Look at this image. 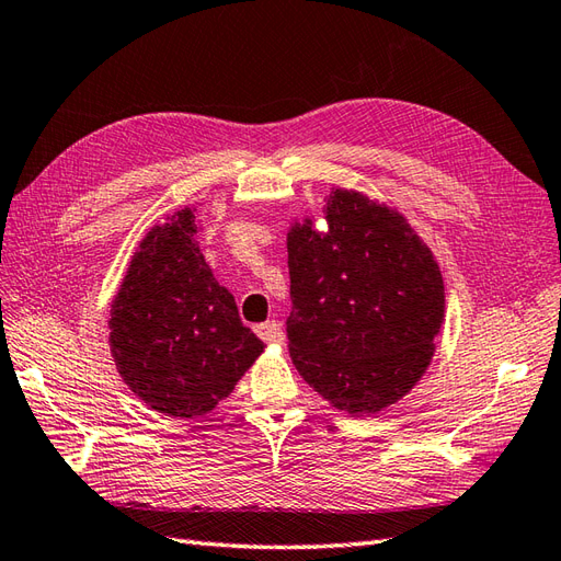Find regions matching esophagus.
Returning a JSON list of instances; mask_svg holds the SVG:
<instances>
[{
  "label": "esophagus",
  "instance_id": "obj_1",
  "mask_svg": "<svg viewBox=\"0 0 561 561\" xmlns=\"http://www.w3.org/2000/svg\"><path fill=\"white\" fill-rule=\"evenodd\" d=\"M257 336L263 340L265 344H282L284 342V332H282V324L277 320H267L263 324H257L255 328Z\"/></svg>",
  "mask_w": 561,
  "mask_h": 561
}]
</instances>
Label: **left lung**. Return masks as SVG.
Masks as SVG:
<instances>
[{
    "label": "left lung",
    "mask_w": 561,
    "mask_h": 561,
    "mask_svg": "<svg viewBox=\"0 0 561 561\" xmlns=\"http://www.w3.org/2000/svg\"><path fill=\"white\" fill-rule=\"evenodd\" d=\"M328 231L312 219L286 237L296 370L334 409L373 415L407 397L435 354L445 282L433 251L401 213L332 188Z\"/></svg>",
    "instance_id": "left-lung-1"
}]
</instances>
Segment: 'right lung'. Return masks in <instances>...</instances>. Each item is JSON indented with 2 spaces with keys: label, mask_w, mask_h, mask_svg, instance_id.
Instances as JSON below:
<instances>
[{
  "label": "right lung",
  "mask_w": 561,
  "mask_h": 561,
  "mask_svg": "<svg viewBox=\"0 0 561 561\" xmlns=\"http://www.w3.org/2000/svg\"><path fill=\"white\" fill-rule=\"evenodd\" d=\"M195 217L184 207L146 233L110 310L116 370L169 419L213 411L265 348L205 263Z\"/></svg>",
  "instance_id": "1"
}]
</instances>
